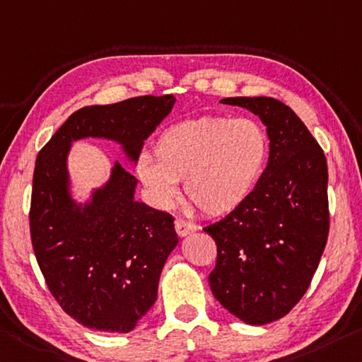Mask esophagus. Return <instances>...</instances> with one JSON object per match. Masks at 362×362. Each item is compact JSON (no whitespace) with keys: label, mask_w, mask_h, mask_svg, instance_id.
<instances>
[{"label":"esophagus","mask_w":362,"mask_h":362,"mask_svg":"<svg viewBox=\"0 0 362 362\" xmlns=\"http://www.w3.org/2000/svg\"><path fill=\"white\" fill-rule=\"evenodd\" d=\"M194 230H197V226H194V223L183 219H175V232L179 237H187V235L193 233Z\"/></svg>","instance_id":"obj_1"}]
</instances>
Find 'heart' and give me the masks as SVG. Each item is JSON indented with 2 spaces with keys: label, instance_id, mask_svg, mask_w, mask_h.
Returning <instances> with one entry per match:
<instances>
[{
  "label": "heart",
  "instance_id": "obj_1",
  "mask_svg": "<svg viewBox=\"0 0 362 362\" xmlns=\"http://www.w3.org/2000/svg\"><path fill=\"white\" fill-rule=\"evenodd\" d=\"M271 154L267 130L248 117L202 116L165 127L154 158L143 153L136 175L154 203L169 208L183 193L203 216L221 217L248 202Z\"/></svg>",
  "mask_w": 362,
  "mask_h": 362
}]
</instances>
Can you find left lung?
<instances>
[{"label": "left lung", "mask_w": 362, "mask_h": 362, "mask_svg": "<svg viewBox=\"0 0 362 362\" xmlns=\"http://www.w3.org/2000/svg\"><path fill=\"white\" fill-rule=\"evenodd\" d=\"M267 127L271 154L242 208L203 230L217 245L209 285L216 300L251 325L274 322L311 284L329 237L327 160L303 120L267 96L223 98Z\"/></svg>", "instance_id": "1"}]
</instances>
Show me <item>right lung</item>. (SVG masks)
<instances>
[{
  "label": "right lung",
  "instance_id": "add662e5",
  "mask_svg": "<svg viewBox=\"0 0 362 362\" xmlns=\"http://www.w3.org/2000/svg\"><path fill=\"white\" fill-rule=\"evenodd\" d=\"M174 95L87 106L40 150L33 170L30 237L51 295L88 329L127 334L154 305L159 275L179 243L169 212L135 202L136 179L117 160L111 177L78 204L69 193L72 141H117L130 160L174 106Z\"/></svg>",
  "mask_w": 362,
  "mask_h": 362
}]
</instances>
